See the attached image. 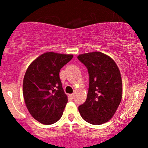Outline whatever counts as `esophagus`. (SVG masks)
Returning <instances> with one entry per match:
<instances>
[{"label":"esophagus","mask_w":148,"mask_h":148,"mask_svg":"<svg viewBox=\"0 0 148 148\" xmlns=\"http://www.w3.org/2000/svg\"><path fill=\"white\" fill-rule=\"evenodd\" d=\"M74 94H71V95H69V97H71V99H73V98H74Z\"/></svg>","instance_id":"34e87169"}]
</instances>
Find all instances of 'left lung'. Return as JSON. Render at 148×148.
Returning a JSON list of instances; mask_svg holds the SVG:
<instances>
[{"label":"left lung","mask_w":148,"mask_h":148,"mask_svg":"<svg viewBox=\"0 0 148 148\" xmlns=\"http://www.w3.org/2000/svg\"><path fill=\"white\" fill-rule=\"evenodd\" d=\"M77 58L87 68L89 76L87 97L79 111L86 122L102 125L113 117L120 104V71L114 61L102 52L83 53Z\"/></svg>","instance_id":"obj_1"}]
</instances>
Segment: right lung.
<instances>
[{"label": "right lung", "instance_id": "right-lung-1", "mask_svg": "<svg viewBox=\"0 0 148 148\" xmlns=\"http://www.w3.org/2000/svg\"><path fill=\"white\" fill-rule=\"evenodd\" d=\"M72 58V54L46 52L26 70L23 82L25 103L31 116L44 125L55 123L63 114L68 99L59 71Z\"/></svg>", "mask_w": 148, "mask_h": 148}]
</instances>
